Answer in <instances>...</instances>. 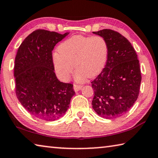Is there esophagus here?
<instances>
[{"instance_id": "34e87169", "label": "esophagus", "mask_w": 158, "mask_h": 158, "mask_svg": "<svg viewBox=\"0 0 158 158\" xmlns=\"http://www.w3.org/2000/svg\"><path fill=\"white\" fill-rule=\"evenodd\" d=\"M81 88H82L81 85L74 84V91H75V92L79 91V90H80L81 89Z\"/></svg>"}]
</instances>
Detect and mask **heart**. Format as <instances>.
<instances>
[{
    "instance_id": "obj_1",
    "label": "heart",
    "mask_w": 158,
    "mask_h": 158,
    "mask_svg": "<svg viewBox=\"0 0 158 158\" xmlns=\"http://www.w3.org/2000/svg\"><path fill=\"white\" fill-rule=\"evenodd\" d=\"M58 53L53 56V65L61 81H68L74 66L77 82H84L87 77L101 73L108 56V46L100 36H73L58 47ZM75 65L74 66L73 65Z\"/></svg>"
}]
</instances>
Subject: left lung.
Wrapping results in <instances>:
<instances>
[{
  "label": "left lung",
  "mask_w": 158,
  "mask_h": 158,
  "mask_svg": "<svg viewBox=\"0 0 158 158\" xmlns=\"http://www.w3.org/2000/svg\"><path fill=\"white\" fill-rule=\"evenodd\" d=\"M93 33L103 37L108 46L105 68L91 82L93 109L105 118L120 117L138 98L141 81L139 61L132 44L121 34L110 29Z\"/></svg>",
  "instance_id": "obj_1"
}]
</instances>
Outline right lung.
Listing matches in <instances>:
<instances>
[{
    "mask_svg": "<svg viewBox=\"0 0 158 158\" xmlns=\"http://www.w3.org/2000/svg\"><path fill=\"white\" fill-rule=\"evenodd\" d=\"M69 33L35 31L21 44L16 56V95L29 114L43 121L63 117L75 94L73 84L57 79L52 60L55 45Z\"/></svg>",
    "mask_w": 158,
    "mask_h": 158,
    "instance_id": "add662e5",
    "label": "right lung"
}]
</instances>
